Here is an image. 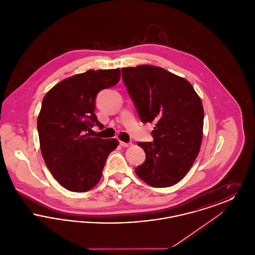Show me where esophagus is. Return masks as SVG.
I'll return each instance as SVG.
<instances>
[{
	"label": "esophagus",
	"instance_id": "obj_1",
	"mask_svg": "<svg viewBox=\"0 0 255 255\" xmlns=\"http://www.w3.org/2000/svg\"><path fill=\"white\" fill-rule=\"evenodd\" d=\"M120 144L123 147H129V146L132 145L131 142H123V141H120Z\"/></svg>",
	"mask_w": 255,
	"mask_h": 255
}]
</instances>
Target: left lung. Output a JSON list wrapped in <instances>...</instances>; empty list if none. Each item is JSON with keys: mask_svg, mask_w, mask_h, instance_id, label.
Here are the masks:
<instances>
[{"mask_svg": "<svg viewBox=\"0 0 255 255\" xmlns=\"http://www.w3.org/2000/svg\"><path fill=\"white\" fill-rule=\"evenodd\" d=\"M122 78L140 121L155 125L153 142H138L145 161L135 174L153 187L180 182L191 168L203 138L201 98L184 78L150 65L123 68Z\"/></svg>", "mask_w": 255, "mask_h": 255, "instance_id": "obj_1", "label": "left lung"}]
</instances>
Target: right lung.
<instances>
[{
	"label": "right lung",
	"instance_id": "obj_1",
	"mask_svg": "<svg viewBox=\"0 0 255 255\" xmlns=\"http://www.w3.org/2000/svg\"><path fill=\"white\" fill-rule=\"evenodd\" d=\"M121 70H90L62 80L43 98L37 120L40 149L52 176L66 189L86 192L97 185L119 141L91 136L97 121V94L116 85Z\"/></svg>",
	"mask_w": 255,
	"mask_h": 255
}]
</instances>
